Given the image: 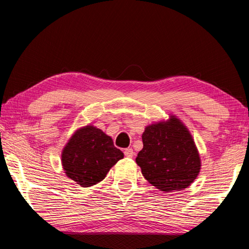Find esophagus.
I'll return each mask as SVG.
<instances>
[{"instance_id":"obj_1","label":"esophagus","mask_w":249,"mask_h":249,"mask_svg":"<svg viewBox=\"0 0 249 249\" xmlns=\"http://www.w3.org/2000/svg\"><path fill=\"white\" fill-rule=\"evenodd\" d=\"M124 154H125L126 157H133L134 156V150L130 149V147H128V149H125Z\"/></svg>"}]
</instances>
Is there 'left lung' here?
Instances as JSON below:
<instances>
[{"mask_svg":"<svg viewBox=\"0 0 249 249\" xmlns=\"http://www.w3.org/2000/svg\"><path fill=\"white\" fill-rule=\"evenodd\" d=\"M143 149L136 162L147 182L170 193L188 187L200 171L199 153L187 128L171 116L147 126L142 135Z\"/></svg>","mask_w":249,"mask_h":249,"instance_id":"1","label":"left lung"}]
</instances>
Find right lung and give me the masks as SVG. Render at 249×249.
<instances>
[{"label": "right lung", "mask_w": 249, "mask_h": 249, "mask_svg": "<svg viewBox=\"0 0 249 249\" xmlns=\"http://www.w3.org/2000/svg\"><path fill=\"white\" fill-rule=\"evenodd\" d=\"M124 157L112 139L92 125L78 129L62 153L63 169L82 187L97 184Z\"/></svg>", "instance_id": "obj_1"}]
</instances>
